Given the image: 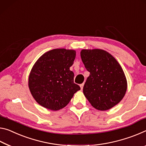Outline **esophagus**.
Returning a JSON list of instances; mask_svg holds the SVG:
<instances>
[{
	"mask_svg": "<svg viewBox=\"0 0 146 146\" xmlns=\"http://www.w3.org/2000/svg\"><path fill=\"white\" fill-rule=\"evenodd\" d=\"M83 85H84V84H83V83H82V84H81L80 86V88H81V89H83Z\"/></svg>",
	"mask_w": 146,
	"mask_h": 146,
	"instance_id": "34e87169",
	"label": "esophagus"
}]
</instances>
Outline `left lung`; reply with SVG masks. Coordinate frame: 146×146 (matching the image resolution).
Listing matches in <instances>:
<instances>
[{"label": "left lung", "instance_id": "left-lung-1", "mask_svg": "<svg viewBox=\"0 0 146 146\" xmlns=\"http://www.w3.org/2000/svg\"><path fill=\"white\" fill-rule=\"evenodd\" d=\"M81 57L90 72L83 87V94L95 109L107 111L123 99L127 82L116 59L102 49L81 51Z\"/></svg>", "mask_w": 146, "mask_h": 146}]
</instances>
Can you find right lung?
Listing matches in <instances>:
<instances>
[{
  "label": "right lung",
  "instance_id": "add662e5",
  "mask_svg": "<svg viewBox=\"0 0 146 146\" xmlns=\"http://www.w3.org/2000/svg\"><path fill=\"white\" fill-rule=\"evenodd\" d=\"M76 51L57 48L42 55L33 64L28 78V87L33 98L44 108L57 111L64 108L80 87L74 83Z\"/></svg>",
  "mask_w": 146,
  "mask_h": 146
}]
</instances>
